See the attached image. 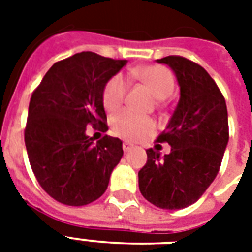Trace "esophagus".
Returning <instances> with one entry per match:
<instances>
[{
	"mask_svg": "<svg viewBox=\"0 0 252 252\" xmlns=\"http://www.w3.org/2000/svg\"><path fill=\"white\" fill-rule=\"evenodd\" d=\"M132 148H133V144H130L129 141H124L123 142V150H124V152H129L130 149H132Z\"/></svg>",
	"mask_w": 252,
	"mask_h": 252,
	"instance_id": "esophagus-1",
	"label": "esophagus"
}]
</instances>
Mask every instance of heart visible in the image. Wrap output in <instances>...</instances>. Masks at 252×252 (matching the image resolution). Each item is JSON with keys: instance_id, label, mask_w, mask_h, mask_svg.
Segmentation results:
<instances>
[{"instance_id": "1", "label": "heart", "mask_w": 252, "mask_h": 252, "mask_svg": "<svg viewBox=\"0 0 252 252\" xmlns=\"http://www.w3.org/2000/svg\"><path fill=\"white\" fill-rule=\"evenodd\" d=\"M128 74L130 78L141 81L142 84L149 87L157 99L167 98L174 91V77L170 70L159 65H148L142 68L130 69ZM126 91L128 82L124 76L115 74L114 77H111L103 89L102 100L104 108L108 111L118 110L126 99ZM111 126L115 133L129 140L141 138L156 129V124L152 119L134 114L129 110L116 112L111 119Z\"/></svg>"}]
</instances>
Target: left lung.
Masks as SVG:
<instances>
[{"mask_svg":"<svg viewBox=\"0 0 252 252\" xmlns=\"http://www.w3.org/2000/svg\"><path fill=\"white\" fill-rule=\"evenodd\" d=\"M174 70L180 99L157 141L171 145L170 154L152 148L138 171V187L149 203L182 209L196 203L219 174L229 141L226 102L203 66L182 56L157 60Z\"/></svg>","mask_w":252,"mask_h":252,"instance_id":"8db88e82","label":"left lung"}]
</instances>
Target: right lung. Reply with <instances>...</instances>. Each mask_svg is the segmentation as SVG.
<instances>
[{"label": "right lung", "instance_id": "obj_1", "mask_svg": "<svg viewBox=\"0 0 252 252\" xmlns=\"http://www.w3.org/2000/svg\"><path fill=\"white\" fill-rule=\"evenodd\" d=\"M126 64L94 52L57 61L33 90L25 129L31 168L41 188L65 205L82 207L104 193L123 157V142L104 136L96 144L87 126L108 129L102 94Z\"/></svg>", "mask_w": 252, "mask_h": 252}]
</instances>
